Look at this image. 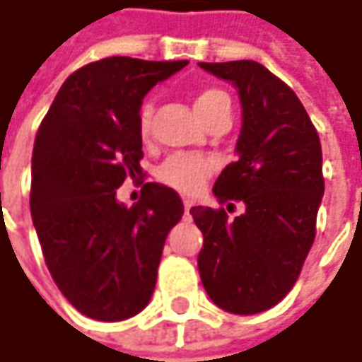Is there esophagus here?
I'll return each instance as SVG.
<instances>
[{
  "mask_svg": "<svg viewBox=\"0 0 362 362\" xmlns=\"http://www.w3.org/2000/svg\"><path fill=\"white\" fill-rule=\"evenodd\" d=\"M183 206H185V214H189V210H192V206H194V200L185 198V200H183Z\"/></svg>",
  "mask_w": 362,
  "mask_h": 362,
  "instance_id": "1",
  "label": "esophagus"
}]
</instances>
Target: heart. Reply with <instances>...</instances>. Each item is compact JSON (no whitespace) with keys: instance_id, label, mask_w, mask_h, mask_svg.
Masks as SVG:
<instances>
[{"instance_id":"b5f03b06","label":"heart","mask_w":362,"mask_h":362,"mask_svg":"<svg viewBox=\"0 0 362 362\" xmlns=\"http://www.w3.org/2000/svg\"><path fill=\"white\" fill-rule=\"evenodd\" d=\"M194 106L200 114L204 122L212 116V114L221 112V110H231V100L225 91L216 89V87H204L196 93ZM152 114L154 106L150 102L141 104L139 116H137V127L139 133L146 137L150 133L152 127ZM214 170V162L206 156L198 154H175L170 158H166L158 166V179L170 189L181 192V194H196L202 189L206 179L212 175Z\"/></svg>"}]
</instances>
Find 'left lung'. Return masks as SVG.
Wrapping results in <instances>:
<instances>
[{
    "label": "left lung",
    "instance_id": "8db88e82",
    "mask_svg": "<svg viewBox=\"0 0 362 362\" xmlns=\"http://www.w3.org/2000/svg\"><path fill=\"white\" fill-rule=\"evenodd\" d=\"M231 81L242 100L240 158L225 166L212 192L218 204H246L229 221L225 208L194 206L204 235L198 269L216 306L235 315L273 308L294 288L317 233L325 192L315 124L294 91L254 60L200 62Z\"/></svg>",
    "mask_w": 362,
    "mask_h": 362
}]
</instances>
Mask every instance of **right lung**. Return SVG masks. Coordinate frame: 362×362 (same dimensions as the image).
Segmentation results:
<instances>
[{
  "instance_id": "add662e5",
  "label": "right lung",
  "mask_w": 362,
  "mask_h": 362,
  "mask_svg": "<svg viewBox=\"0 0 362 362\" xmlns=\"http://www.w3.org/2000/svg\"><path fill=\"white\" fill-rule=\"evenodd\" d=\"M187 60L104 58L74 70L39 124L33 148L30 214L58 290L89 319L124 321L156 288L168 231L181 221L179 194L144 183L127 209L124 178L141 180L137 116L144 95Z\"/></svg>"
}]
</instances>
